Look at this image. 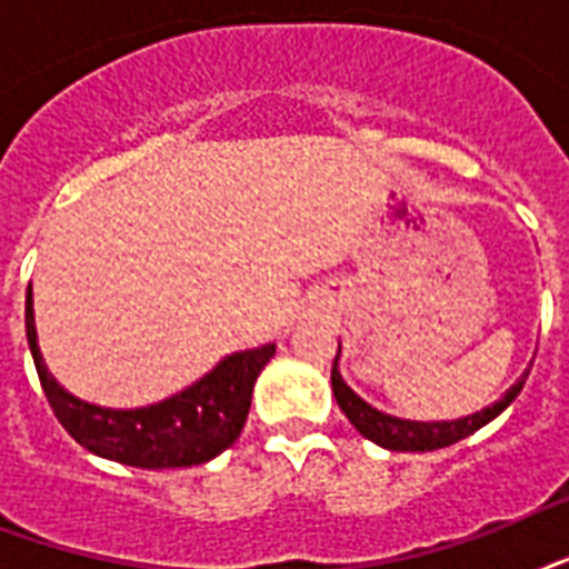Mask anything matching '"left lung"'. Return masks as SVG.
<instances>
[{"label":"left lung","instance_id":"8db88e82","mask_svg":"<svg viewBox=\"0 0 569 569\" xmlns=\"http://www.w3.org/2000/svg\"><path fill=\"white\" fill-rule=\"evenodd\" d=\"M339 351L337 360H333V369H330V383H333V396H337L339 410L348 416V422L355 425L366 440L378 442V446H383L389 451H433L463 440L469 433H476L478 428H485L487 422H493L496 416L502 413L505 407L520 396L522 383L529 378V369H526L520 375V380L499 401H493L485 410H478V413L449 419V422H416V419H398V416L383 413V410H378V407H372L369 401L357 396L355 389L348 387L342 375H339Z\"/></svg>","mask_w":569,"mask_h":569}]
</instances>
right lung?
<instances>
[{
    "mask_svg": "<svg viewBox=\"0 0 569 569\" xmlns=\"http://www.w3.org/2000/svg\"><path fill=\"white\" fill-rule=\"evenodd\" d=\"M26 337L40 387L64 431L100 458L141 469L194 467L230 449L248 419L253 383L277 351L274 342L236 351L177 396L147 407L114 410L76 398L52 378L38 346L31 283L26 292Z\"/></svg>",
    "mask_w": 569,
    "mask_h": 569,
    "instance_id": "obj_1",
    "label": "right lung"
}]
</instances>
